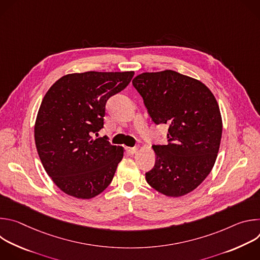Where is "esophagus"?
<instances>
[{
  "label": "esophagus",
  "instance_id": "esophagus-1",
  "mask_svg": "<svg viewBox=\"0 0 260 260\" xmlns=\"http://www.w3.org/2000/svg\"><path fill=\"white\" fill-rule=\"evenodd\" d=\"M138 146H135V147H126V151L129 153V154H135L137 151H138Z\"/></svg>",
  "mask_w": 260,
  "mask_h": 260
}]
</instances>
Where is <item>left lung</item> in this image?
<instances>
[{
    "mask_svg": "<svg viewBox=\"0 0 260 260\" xmlns=\"http://www.w3.org/2000/svg\"><path fill=\"white\" fill-rule=\"evenodd\" d=\"M133 85L151 120L169 124L168 144L152 146L156 158L145 174L148 184L172 198L191 192L210 174L219 151L222 119L214 94L172 70L140 74Z\"/></svg>",
    "mask_w": 260,
    "mask_h": 260,
    "instance_id": "8db88e82",
    "label": "left lung"
}]
</instances>
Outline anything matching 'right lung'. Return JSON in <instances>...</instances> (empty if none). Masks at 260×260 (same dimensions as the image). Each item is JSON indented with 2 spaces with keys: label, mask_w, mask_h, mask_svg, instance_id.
I'll return each mask as SVG.
<instances>
[{
  "label": "right lung",
  "mask_w": 260,
  "mask_h": 260,
  "mask_svg": "<svg viewBox=\"0 0 260 260\" xmlns=\"http://www.w3.org/2000/svg\"><path fill=\"white\" fill-rule=\"evenodd\" d=\"M134 74H69L46 92L36 119L35 142L46 173L64 193L92 199L112 181L123 148L92 136L104 127L107 101L123 90Z\"/></svg>",
  "instance_id": "obj_1"
}]
</instances>
